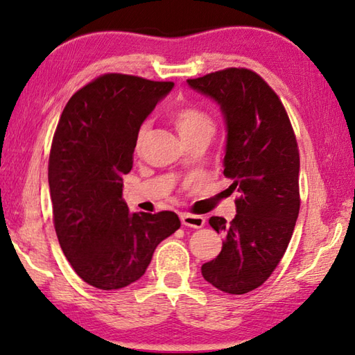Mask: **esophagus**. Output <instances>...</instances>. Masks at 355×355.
<instances>
[{
  "instance_id": "obj_1",
  "label": "esophagus",
  "mask_w": 355,
  "mask_h": 355,
  "mask_svg": "<svg viewBox=\"0 0 355 355\" xmlns=\"http://www.w3.org/2000/svg\"><path fill=\"white\" fill-rule=\"evenodd\" d=\"M180 219H182V224H183L184 227L202 228L203 225H205V218H203V216L189 214V213H182V214H180Z\"/></svg>"
}]
</instances>
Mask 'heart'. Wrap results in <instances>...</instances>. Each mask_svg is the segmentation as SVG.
Returning a JSON list of instances; mask_svg holds the SVG:
<instances>
[{
    "mask_svg": "<svg viewBox=\"0 0 355 355\" xmlns=\"http://www.w3.org/2000/svg\"><path fill=\"white\" fill-rule=\"evenodd\" d=\"M172 122L184 142L197 139V137H207V139H209L214 133V122L211 116L207 111H203L202 107L194 105L178 107L173 112ZM146 131L147 125H142L139 135H137V144H141L144 136H146Z\"/></svg>",
    "mask_w": 355,
    "mask_h": 355,
    "instance_id": "heart-1",
    "label": "heart"
}]
</instances>
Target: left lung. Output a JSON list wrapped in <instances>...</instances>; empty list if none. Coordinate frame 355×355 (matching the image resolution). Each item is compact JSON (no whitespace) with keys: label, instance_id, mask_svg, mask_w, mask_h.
I'll list each match as a JSON object with an SVG mask.
<instances>
[{"label":"left lung","instance_id":"obj_1","mask_svg":"<svg viewBox=\"0 0 355 355\" xmlns=\"http://www.w3.org/2000/svg\"><path fill=\"white\" fill-rule=\"evenodd\" d=\"M186 83L219 106L227 133L224 175L241 194L230 224L209 218L224 243L218 257L202 264V275L224 293H249L277 268L296 225V137L277 94L252 70L227 69Z\"/></svg>","mask_w":355,"mask_h":355}]
</instances>
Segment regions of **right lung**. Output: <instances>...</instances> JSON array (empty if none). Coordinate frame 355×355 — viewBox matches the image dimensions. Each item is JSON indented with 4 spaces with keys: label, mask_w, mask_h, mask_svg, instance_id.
Instances as JSON below:
<instances>
[{
    "label": "right lung",
    "mask_w": 355,
    "mask_h": 355,
    "mask_svg": "<svg viewBox=\"0 0 355 355\" xmlns=\"http://www.w3.org/2000/svg\"><path fill=\"white\" fill-rule=\"evenodd\" d=\"M172 87L107 73L80 89L59 119L48 163L56 235L75 272L98 290L139 280L156 245L180 228L173 211L130 213L122 199L141 125Z\"/></svg>",
    "instance_id": "obj_1"
}]
</instances>
